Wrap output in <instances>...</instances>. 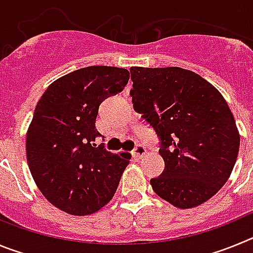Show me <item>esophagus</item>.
I'll return each instance as SVG.
<instances>
[{
	"label": "esophagus",
	"mask_w": 253,
	"mask_h": 253,
	"mask_svg": "<svg viewBox=\"0 0 253 253\" xmlns=\"http://www.w3.org/2000/svg\"><path fill=\"white\" fill-rule=\"evenodd\" d=\"M146 153H147V149H146V147L143 146V144H137V146H135V148L133 149V154L135 156V157L142 158Z\"/></svg>",
	"instance_id": "obj_1"
}]
</instances>
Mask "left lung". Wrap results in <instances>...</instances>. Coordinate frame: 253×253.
Returning <instances> with one entry per match:
<instances>
[{"label":"left lung","mask_w":253,"mask_h":253,"mask_svg":"<svg viewBox=\"0 0 253 253\" xmlns=\"http://www.w3.org/2000/svg\"><path fill=\"white\" fill-rule=\"evenodd\" d=\"M130 73L134 110L156 130L165 161L152 189L180 209L208 202L227 182L240 151L227 101L189 69L131 67Z\"/></svg>","instance_id":"obj_1"}]
</instances>
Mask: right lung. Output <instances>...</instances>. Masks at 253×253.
Returning a JSON list of instances; mask_svg holds the SVG:
<instances>
[{
	"mask_svg": "<svg viewBox=\"0 0 253 253\" xmlns=\"http://www.w3.org/2000/svg\"><path fill=\"white\" fill-rule=\"evenodd\" d=\"M129 71L107 66L58 78L40 97L26 133V158L35 184L50 204L88 215L110 202L130 154L96 146V118L106 97L123 91Z\"/></svg>",
	"mask_w": 253,
	"mask_h": 253,
	"instance_id": "add662e5",
	"label": "right lung"
}]
</instances>
